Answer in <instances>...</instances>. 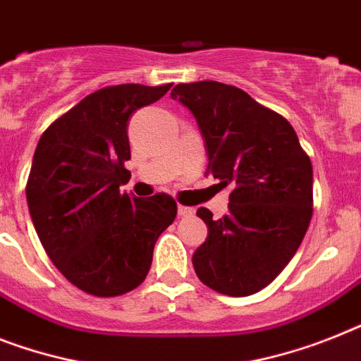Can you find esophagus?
I'll return each mask as SVG.
<instances>
[{
	"label": "esophagus",
	"instance_id": "obj_1",
	"mask_svg": "<svg viewBox=\"0 0 361 361\" xmlns=\"http://www.w3.org/2000/svg\"><path fill=\"white\" fill-rule=\"evenodd\" d=\"M177 212H178V216H180V217H190L193 214V210L190 207H183V204H178Z\"/></svg>",
	"mask_w": 361,
	"mask_h": 361
}]
</instances>
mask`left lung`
<instances>
[{
	"instance_id": "8db88e82",
	"label": "left lung",
	"mask_w": 361,
	"mask_h": 361,
	"mask_svg": "<svg viewBox=\"0 0 361 361\" xmlns=\"http://www.w3.org/2000/svg\"><path fill=\"white\" fill-rule=\"evenodd\" d=\"M171 97L192 110L208 153L207 175L232 186L228 212L197 216L208 236L193 252L199 281L247 297L264 290L299 249L314 212V171L297 133L275 110L217 80L180 82Z\"/></svg>"
}]
</instances>
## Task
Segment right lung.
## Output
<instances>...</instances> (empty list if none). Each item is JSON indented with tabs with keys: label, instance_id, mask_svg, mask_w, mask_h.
Masks as SVG:
<instances>
[{
	"label": "right lung",
	"instance_id": "1",
	"mask_svg": "<svg viewBox=\"0 0 361 361\" xmlns=\"http://www.w3.org/2000/svg\"><path fill=\"white\" fill-rule=\"evenodd\" d=\"M169 85H114L86 95L40 136L25 195L49 260L94 297H120L145 281L154 243L175 221L168 193L136 199L129 180L127 121Z\"/></svg>",
	"mask_w": 361,
	"mask_h": 361
}]
</instances>
